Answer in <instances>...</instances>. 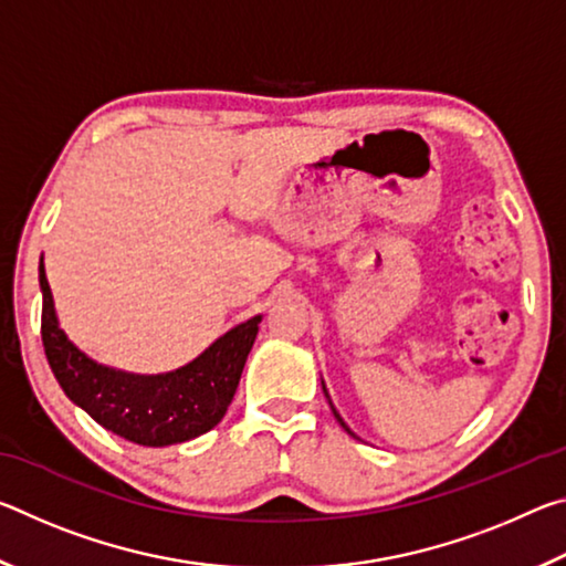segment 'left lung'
<instances>
[{"label":"left lung","instance_id":"1","mask_svg":"<svg viewBox=\"0 0 566 566\" xmlns=\"http://www.w3.org/2000/svg\"><path fill=\"white\" fill-rule=\"evenodd\" d=\"M322 389H324V395H327V399H329V391H327V387H324V379H322ZM329 407H332V411H334V417H337V421H339V424H342L344 429H347V432H349L352 437H357V434H354V432H352V429H349L347 424H344V419L339 417V411H337V409H334V405H332V399H329Z\"/></svg>","mask_w":566,"mask_h":566}]
</instances>
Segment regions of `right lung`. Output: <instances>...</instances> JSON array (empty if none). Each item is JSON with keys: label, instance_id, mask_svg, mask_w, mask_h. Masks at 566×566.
<instances>
[{"label": "right lung", "instance_id": "right-lung-1", "mask_svg": "<svg viewBox=\"0 0 566 566\" xmlns=\"http://www.w3.org/2000/svg\"><path fill=\"white\" fill-rule=\"evenodd\" d=\"M42 342L56 381L76 407L109 432L142 447L189 442L217 427L232 405L262 314L237 324L197 359L161 375H134L87 357L60 327L40 260Z\"/></svg>", "mask_w": 566, "mask_h": 566}]
</instances>
